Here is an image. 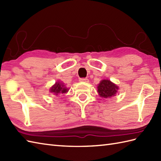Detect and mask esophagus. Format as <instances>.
I'll list each match as a JSON object with an SVG mask.
<instances>
[{"mask_svg":"<svg viewBox=\"0 0 161 161\" xmlns=\"http://www.w3.org/2000/svg\"><path fill=\"white\" fill-rule=\"evenodd\" d=\"M80 81H82V82H86V83H88V81H89V80H88L87 78H80Z\"/></svg>","mask_w":161,"mask_h":161,"instance_id":"34e87169","label":"esophagus"}]
</instances>
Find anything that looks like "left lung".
<instances>
[{
	"instance_id": "obj_1",
	"label": "left lung",
	"mask_w": 161,
	"mask_h": 161,
	"mask_svg": "<svg viewBox=\"0 0 161 161\" xmlns=\"http://www.w3.org/2000/svg\"><path fill=\"white\" fill-rule=\"evenodd\" d=\"M118 86L108 80H103L97 86V92L101 97L110 98L115 95Z\"/></svg>"
}]
</instances>
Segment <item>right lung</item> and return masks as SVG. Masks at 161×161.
I'll return each instance as SVG.
<instances>
[{
    "mask_svg": "<svg viewBox=\"0 0 161 161\" xmlns=\"http://www.w3.org/2000/svg\"><path fill=\"white\" fill-rule=\"evenodd\" d=\"M50 91L54 95H59L60 94L66 93L68 91V89L62 82L57 81L50 88Z\"/></svg>",
    "mask_w": 161,
    "mask_h": 161,
    "instance_id": "right-lung-1",
    "label": "right lung"
}]
</instances>
